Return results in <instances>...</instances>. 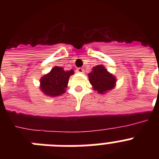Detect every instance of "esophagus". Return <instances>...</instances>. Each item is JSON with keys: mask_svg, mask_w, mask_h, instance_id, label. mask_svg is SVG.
Returning <instances> with one entry per match:
<instances>
[{"mask_svg": "<svg viewBox=\"0 0 159 159\" xmlns=\"http://www.w3.org/2000/svg\"><path fill=\"white\" fill-rule=\"evenodd\" d=\"M76 71L78 73H84V70L83 69L82 67H79V68H77V69H76Z\"/></svg>", "mask_w": 159, "mask_h": 159, "instance_id": "esophagus-1", "label": "esophagus"}]
</instances>
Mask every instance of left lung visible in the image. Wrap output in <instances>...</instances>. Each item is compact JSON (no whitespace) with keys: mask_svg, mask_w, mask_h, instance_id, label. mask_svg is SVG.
<instances>
[{"mask_svg":"<svg viewBox=\"0 0 159 159\" xmlns=\"http://www.w3.org/2000/svg\"><path fill=\"white\" fill-rule=\"evenodd\" d=\"M90 84L99 94H105L116 88V77L110 73L102 64L92 67L88 73Z\"/></svg>","mask_w":159,"mask_h":159,"instance_id":"1","label":"left lung"}]
</instances>
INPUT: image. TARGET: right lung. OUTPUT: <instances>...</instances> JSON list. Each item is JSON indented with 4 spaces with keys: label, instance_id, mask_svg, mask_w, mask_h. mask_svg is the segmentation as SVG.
<instances>
[{
    "label": "right lung",
    "instance_id": "add662e5",
    "mask_svg": "<svg viewBox=\"0 0 159 159\" xmlns=\"http://www.w3.org/2000/svg\"><path fill=\"white\" fill-rule=\"evenodd\" d=\"M74 74L72 69L64 71L62 67L55 66L48 73L40 78V89L44 95L57 97L65 93L69 77Z\"/></svg>",
    "mask_w": 159,
    "mask_h": 159
}]
</instances>
